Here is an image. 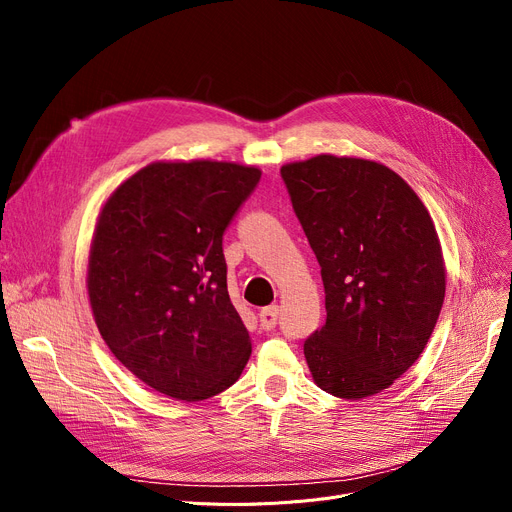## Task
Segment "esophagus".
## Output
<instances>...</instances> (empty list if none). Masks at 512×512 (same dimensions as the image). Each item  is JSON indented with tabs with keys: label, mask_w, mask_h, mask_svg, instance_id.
Wrapping results in <instances>:
<instances>
[{
	"label": "esophagus",
	"mask_w": 512,
	"mask_h": 512,
	"mask_svg": "<svg viewBox=\"0 0 512 512\" xmlns=\"http://www.w3.org/2000/svg\"><path fill=\"white\" fill-rule=\"evenodd\" d=\"M278 317H280V307H278V305L261 309V313H259L261 328H263V330H274L276 324H278Z\"/></svg>",
	"instance_id": "esophagus-1"
}]
</instances>
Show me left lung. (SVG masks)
I'll list each match as a JSON object with an SVG mask.
<instances>
[{
    "instance_id": "left-lung-1",
    "label": "left lung",
    "mask_w": 512,
    "mask_h": 512,
    "mask_svg": "<svg viewBox=\"0 0 512 512\" xmlns=\"http://www.w3.org/2000/svg\"><path fill=\"white\" fill-rule=\"evenodd\" d=\"M280 174L326 290V324L303 348L313 382L346 400L378 394L419 359L444 303L432 215L371 159L321 153Z\"/></svg>"
}]
</instances>
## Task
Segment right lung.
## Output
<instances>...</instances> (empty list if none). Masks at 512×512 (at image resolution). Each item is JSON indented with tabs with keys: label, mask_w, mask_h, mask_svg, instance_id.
I'll return each instance as SVG.
<instances>
[{
	"label": "right lung",
	"mask_w": 512,
	"mask_h": 512,
	"mask_svg": "<svg viewBox=\"0 0 512 512\" xmlns=\"http://www.w3.org/2000/svg\"><path fill=\"white\" fill-rule=\"evenodd\" d=\"M259 178L234 161H153L99 211L87 270L95 324L132 375L170 398L224 392L251 357L222 236Z\"/></svg>",
	"instance_id": "add662e5"
}]
</instances>
